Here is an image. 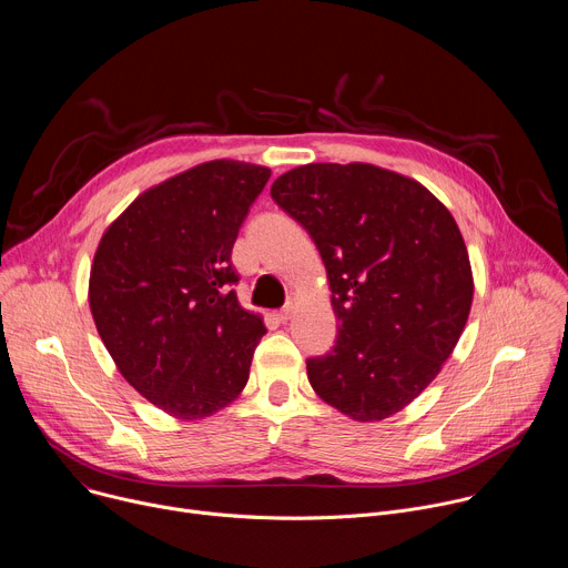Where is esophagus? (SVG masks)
Returning a JSON list of instances; mask_svg holds the SVG:
<instances>
[{
	"label": "esophagus",
	"instance_id": "esophagus-1",
	"mask_svg": "<svg viewBox=\"0 0 568 568\" xmlns=\"http://www.w3.org/2000/svg\"><path fill=\"white\" fill-rule=\"evenodd\" d=\"M292 312H294V303H292V301H287V303L281 307V312H278V318H281V321H287V318L292 316Z\"/></svg>",
	"mask_w": 568,
	"mask_h": 568
}]
</instances>
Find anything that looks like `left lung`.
<instances>
[{
	"mask_svg": "<svg viewBox=\"0 0 568 568\" xmlns=\"http://www.w3.org/2000/svg\"><path fill=\"white\" fill-rule=\"evenodd\" d=\"M314 240L339 321L307 379L359 423L418 397L452 355L471 305V270L452 213L418 182L368 164H310L272 184Z\"/></svg>",
	"mask_w": 568,
	"mask_h": 568,
	"instance_id": "1",
	"label": "left lung"
}]
</instances>
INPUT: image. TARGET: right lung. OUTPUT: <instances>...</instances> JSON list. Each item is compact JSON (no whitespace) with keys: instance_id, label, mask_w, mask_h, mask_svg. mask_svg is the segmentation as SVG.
I'll return each mask as SVG.
<instances>
[{"instance_id":"obj_1","label":"right lung","mask_w":568,"mask_h":568,"mask_svg":"<svg viewBox=\"0 0 568 568\" xmlns=\"http://www.w3.org/2000/svg\"><path fill=\"white\" fill-rule=\"evenodd\" d=\"M270 171L209 161L139 195L101 237L90 307L121 375L182 420L215 414L250 379L263 318L242 310L233 242Z\"/></svg>"}]
</instances>
